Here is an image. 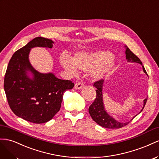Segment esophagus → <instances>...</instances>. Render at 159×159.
<instances>
[{"label": "esophagus", "mask_w": 159, "mask_h": 159, "mask_svg": "<svg viewBox=\"0 0 159 159\" xmlns=\"http://www.w3.org/2000/svg\"><path fill=\"white\" fill-rule=\"evenodd\" d=\"M83 87H84V84L83 82H77L75 85V89L80 90L81 89H83Z\"/></svg>", "instance_id": "1"}]
</instances>
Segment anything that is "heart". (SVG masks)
I'll return each instance as SVG.
<instances>
[{"instance_id": "heart-1", "label": "heart", "mask_w": 159, "mask_h": 159, "mask_svg": "<svg viewBox=\"0 0 159 159\" xmlns=\"http://www.w3.org/2000/svg\"><path fill=\"white\" fill-rule=\"evenodd\" d=\"M60 62L66 70L75 73L76 69L90 72L94 80H101L112 71L115 66V58L107 51L92 52H76L71 58L67 54L62 53Z\"/></svg>"}]
</instances>
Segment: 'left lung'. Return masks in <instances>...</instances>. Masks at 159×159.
I'll list each match as a JSON object with an SVG mask.
<instances>
[{
  "label": "left lung",
  "instance_id": "8db88e82",
  "mask_svg": "<svg viewBox=\"0 0 159 159\" xmlns=\"http://www.w3.org/2000/svg\"><path fill=\"white\" fill-rule=\"evenodd\" d=\"M125 47L126 49L125 50L126 59L127 60V62H136L141 65L143 66V72L147 75H148L146 70L144 69V66L143 65L142 62L140 61L139 58L136 56L133 52H131V51L127 47V46H126L125 45ZM103 84H104V80L102 79L94 83L93 87H94L97 89L96 90L97 97L95 98L93 103L89 108V112L90 116L92 117L93 120L95 122H97L98 125L107 129H119L122 127V126L128 125L130 121L126 122H119L116 119H115L112 116H111L105 110V106H104V102H103V94H102ZM147 101V98H146L143 101V107L140 112H141V111L143 110L145 105H146ZM136 116H134L132 119H130V120H132Z\"/></svg>",
  "mask_w": 159,
  "mask_h": 159
}]
</instances>
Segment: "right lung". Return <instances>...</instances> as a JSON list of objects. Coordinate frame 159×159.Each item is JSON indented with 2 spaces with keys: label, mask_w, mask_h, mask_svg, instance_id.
<instances>
[{
  "label": "right lung",
  "mask_w": 159,
  "mask_h": 159,
  "mask_svg": "<svg viewBox=\"0 0 159 159\" xmlns=\"http://www.w3.org/2000/svg\"><path fill=\"white\" fill-rule=\"evenodd\" d=\"M52 40L36 37L18 50L8 62L4 89L12 111L33 123H44L59 111L63 94L72 89L70 80L58 79L52 72L41 73L29 61L31 48H52Z\"/></svg>",
  "instance_id": "add662e5"
}]
</instances>
